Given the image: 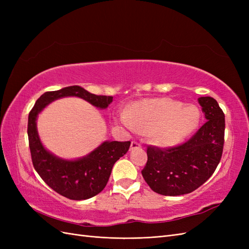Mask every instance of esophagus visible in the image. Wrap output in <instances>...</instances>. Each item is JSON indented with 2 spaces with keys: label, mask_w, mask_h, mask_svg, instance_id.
Wrapping results in <instances>:
<instances>
[{
  "label": "esophagus",
  "mask_w": 249,
  "mask_h": 249,
  "mask_svg": "<svg viewBox=\"0 0 249 249\" xmlns=\"http://www.w3.org/2000/svg\"><path fill=\"white\" fill-rule=\"evenodd\" d=\"M141 147V143L136 141V140H133L131 142V149H134V148H140Z\"/></svg>",
  "instance_id": "obj_1"
}]
</instances>
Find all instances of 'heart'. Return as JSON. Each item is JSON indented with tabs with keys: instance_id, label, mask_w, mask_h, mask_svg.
<instances>
[{
	"instance_id": "obj_1",
	"label": "heart",
	"mask_w": 249,
	"mask_h": 249,
	"mask_svg": "<svg viewBox=\"0 0 249 249\" xmlns=\"http://www.w3.org/2000/svg\"><path fill=\"white\" fill-rule=\"evenodd\" d=\"M122 122L140 133H149L155 144L168 147L178 144L199 123V111L194 106L183 107L168 97L144 100L132 104Z\"/></svg>"
}]
</instances>
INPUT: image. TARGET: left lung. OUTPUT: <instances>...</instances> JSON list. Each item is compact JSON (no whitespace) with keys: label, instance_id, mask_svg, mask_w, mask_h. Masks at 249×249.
<instances>
[{"label":"left lung","instance_id":"left-lung-1","mask_svg":"<svg viewBox=\"0 0 249 249\" xmlns=\"http://www.w3.org/2000/svg\"><path fill=\"white\" fill-rule=\"evenodd\" d=\"M198 103L207 123L189 140L167 148L147 146V162L141 173L157 193L167 196L191 193L207 182L221 160L224 113L213 97L201 96Z\"/></svg>","mask_w":249,"mask_h":249}]
</instances>
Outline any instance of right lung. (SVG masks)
<instances>
[{
	"mask_svg": "<svg viewBox=\"0 0 249 249\" xmlns=\"http://www.w3.org/2000/svg\"><path fill=\"white\" fill-rule=\"evenodd\" d=\"M64 96H78L93 106L105 109L113 96L96 95L80 86L65 87L43 93L36 101L28 117V138L35 170L53 190L73 200L87 199L106 187L113 165L129 150L130 141L104 142L92 153L76 161H66L49 153L41 144L36 129L38 113L53 101Z\"/></svg>",
	"mask_w": 249,
	"mask_h": 249,
	"instance_id": "right-lung-1",
	"label": "right lung"
}]
</instances>
